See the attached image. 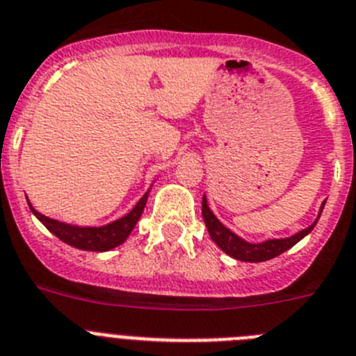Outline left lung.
<instances>
[{
	"mask_svg": "<svg viewBox=\"0 0 356 356\" xmlns=\"http://www.w3.org/2000/svg\"><path fill=\"white\" fill-rule=\"evenodd\" d=\"M324 204L322 202L321 206V213L324 210ZM318 213V217H321ZM316 217V220H318ZM202 219H204L206 228H208V234H210L211 241H213L217 246L222 250L226 255L234 257L237 261H244V262H264L270 261V259H275V257H279L280 253L288 252L289 248H293L295 244L300 241V238L306 237L313 228H315V222L312 226H307L306 229H300L298 234L291 235V237L286 238H268L264 243H248L244 238H241L238 235H235L232 229H228L220 222L217 217L213 215V211L208 208V201H206V195L202 197Z\"/></svg>",
	"mask_w": 356,
	"mask_h": 356,
	"instance_id": "left-lung-1",
	"label": "left lung"
}]
</instances>
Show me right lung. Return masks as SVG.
<instances>
[{"mask_svg": "<svg viewBox=\"0 0 356 356\" xmlns=\"http://www.w3.org/2000/svg\"><path fill=\"white\" fill-rule=\"evenodd\" d=\"M148 193H150V190L139 199V202L124 217L110 224H104V226H74V224L59 222V220L44 217L43 213L35 211L31 202H29V206H31L32 213L47 226V229L52 232L58 238H61L63 243H67L68 246L86 250V252H108V250H113V248L124 243L128 235L132 234L137 220L141 219V213L145 210L146 201H148Z\"/></svg>", "mask_w": 356, "mask_h": 356, "instance_id": "obj_1", "label": "right lung"}]
</instances>
